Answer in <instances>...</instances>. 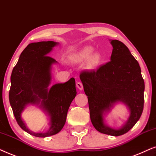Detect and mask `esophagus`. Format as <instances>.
I'll use <instances>...</instances> for the list:
<instances>
[{
	"instance_id": "1",
	"label": "esophagus",
	"mask_w": 156,
	"mask_h": 156,
	"mask_svg": "<svg viewBox=\"0 0 156 156\" xmlns=\"http://www.w3.org/2000/svg\"><path fill=\"white\" fill-rule=\"evenodd\" d=\"M76 86L79 90H83V83L81 82H77L76 83Z\"/></svg>"
}]
</instances>
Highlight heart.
I'll return each mask as SVG.
<instances>
[{"label":"heart","instance_id":"b5f03b06","mask_svg":"<svg viewBox=\"0 0 156 156\" xmlns=\"http://www.w3.org/2000/svg\"><path fill=\"white\" fill-rule=\"evenodd\" d=\"M93 48L91 46H86L80 50L78 53L74 54L73 55L72 58L73 61L77 62V63H83L88 61V66L89 68H93L96 66L101 61L102 56L100 53H95L93 54Z\"/></svg>","mask_w":156,"mask_h":156}]
</instances>
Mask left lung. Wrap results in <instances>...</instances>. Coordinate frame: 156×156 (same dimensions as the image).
<instances>
[{
	"instance_id": "left-lung-1",
	"label": "left lung",
	"mask_w": 156,
	"mask_h": 156,
	"mask_svg": "<svg viewBox=\"0 0 156 156\" xmlns=\"http://www.w3.org/2000/svg\"><path fill=\"white\" fill-rule=\"evenodd\" d=\"M111 61L96 70L80 73V78L88 96L92 124L98 131L113 136H121L131 129L140 119L144 105V80L140 66L128 47L112 40ZM118 102L127 105L130 116L120 129L105 125L103 115Z\"/></svg>"
}]
</instances>
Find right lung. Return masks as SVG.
Wrapping results in <instances>:
<instances>
[{
    "label": "right lung",
    "instance_id": "right-lung-1",
    "mask_svg": "<svg viewBox=\"0 0 156 156\" xmlns=\"http://www.w3.org/2000/svg\"><path fill=\"white\" fill-rule=\"evenodd\" d=\"M57 44L54 41L28 44L20 54L10 76L9 101L16 121L23 130L36 137L45 138L61 131L66 123L70 103L77 93L73 78L48 88L51 66L57 61L48 55ZM40 103L39 106L49 114L51 127L46 132L34 133L26 127L21 113L26 105Z\"/></svg>",
    "mask_w": 156,
    "mask_h": 156
}]
</instances>
